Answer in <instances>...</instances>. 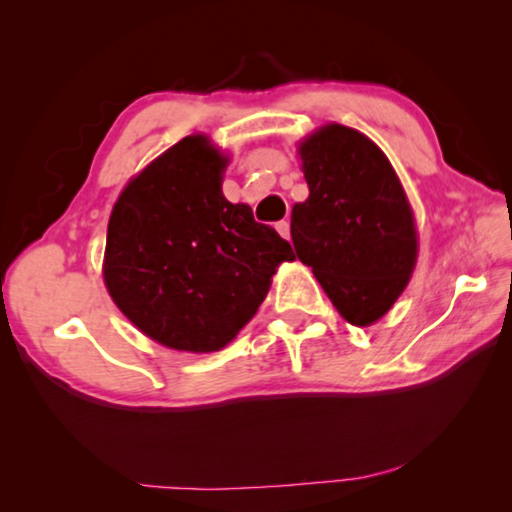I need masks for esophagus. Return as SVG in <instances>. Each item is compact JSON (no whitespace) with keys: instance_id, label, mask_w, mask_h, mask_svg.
<instances>
[{"instance_id":"34e87169","label":"esophagus","mask_w":512,"mask_h":512,"mask_svg":"<svg viewBox=\"0 0 512 512\" xmlns=\"http://www.w3.org/2000/svg\"><path fill=\"white\" fill-rule=\"evenodd\" d=\"M275 230L280 232V237H284V239L291 237V225H289V221H277V223H275Z\"/></svg>"}]
</instances>
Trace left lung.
Instances as JSON below:
<instances>
[{"label":"left lung","instance_id":"left-lung-1","mask_svg":"<svg viewBox=\"0 0 512 512\" xmlns=\"http://www.w3.org/2000/svg\"><path fill=\"white\" fill-rule=\"evenodd\" d=\"M309 198L291 239L348 323L372 325L395 305L418 259L413 210L393 164L366 135L327 124L300 142Z\"/></svg>","mask_w":512,"mask_h":512}]
</instances>
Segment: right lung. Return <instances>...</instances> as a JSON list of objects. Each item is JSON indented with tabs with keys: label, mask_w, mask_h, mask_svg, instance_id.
Returning <instances> with one entry per match:
<instances>
[{
	"label": "right lung",
	"mask_w": 512,
	"mask_h": 512,
	"mask_svg": "<svg viewBox=\"0 0 512 512\" xmlns=\"http://www.w3.org/2000/svg\"><path fill=\"white\" fill-rule=\"evenodd\" d=\"M228 158L189 135L124 187L108 221L103 282L149 339L216 352L257 314L296 255L271 225L221 192Z\"/></svg>",
	"instance_id": "1"
}]
</instances>
